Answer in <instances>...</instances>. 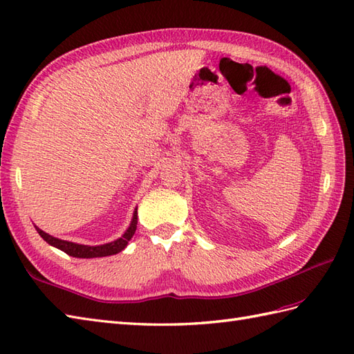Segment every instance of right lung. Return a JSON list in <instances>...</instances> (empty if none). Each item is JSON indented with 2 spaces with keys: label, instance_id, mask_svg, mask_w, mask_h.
Wrapping results in <instances>:
<instances>
[{
  "label": "right lung",
  "instance_id": "right-lung-1",
  "mask_svg": "<svg viewBox=\"0 0 354 354\" xmlns=\"http://www.w3.org/2000/svg\"><path fill=\"white\" fill-rule=\"evenodd\" d=\"M137 208H135L132 221L129 223V227L124 231V234L122 237H118L117 240H112L109 243H103V245H95V246H89V245H80V243H74L68 242V240H62L57 237H53L47 232L42 231L41 228H37L35 225L36 231L39 232V236L47 242L48 245L57 248V250L64 251L65 254L71 255V257H77V259H95V257H108V255H114L122 252L124 248L129 243V240L135 234V230H137Z\"/></svg>",
  "mask_w": 354,
  "mask_h": 354
}]
</instances>
